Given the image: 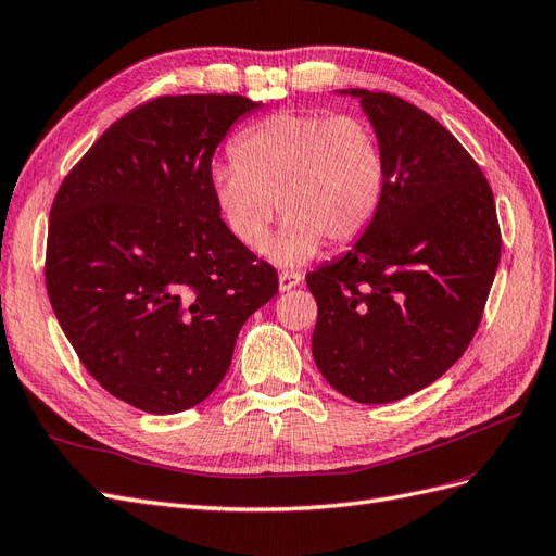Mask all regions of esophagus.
Returning a JSON list of instances; mask_svg holds the SVG:
<instances>
[{
  "mask_svg": "<svg viewBox=\"0 0 556 556\" xmlns=\"http://www.w3.org/2000/svg\"><path fill=\"white\" fill-rule=\"evenodd\" d=\"M304 280V276L301 274H292V271H282L278 276V285H280V292H290L292 288H296V285Z\"/></svg>",
  "mask_w": 556,
  "mask_h": 556,
  "instance_id": "obj_1",
  "label": "esophagus"
}]
</instances>
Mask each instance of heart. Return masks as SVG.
Returning <instances> with one entry per match:
<instances>
[{
    "label": "heart",
    "instance_id": "heart-1",
    "mask_svg": "<svg viewBox=\"0 0 556 556\" xmlns=\"http://www.w3.org/2000/svg\"><path fill=\"white\" fill-rule=\"evenodd\" d=\"M231 157L208 176L217 213L233 239L260 252L280 206L288 223L271 257L282 266L308 262L325 241H357L382 206L384 150L362 115L274 113L233 141Z\"/></svg>",
    "mask_w": 556,
    "mask_h": 556
}]
</instances>
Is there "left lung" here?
I'll list each match as a JSON object with an SVG mask.
<instances>
[{
    "label": "left lung",
    "instance_id": "8db88e82",
    "mask_svg": "<svg viewBox=\"0 0 556 556\" xmlns=\"http://www.w3.org/2000/svg\"><path fill=\"white\" fill-rule=\"evenodd\" d=\"M387 162L382 206L341 260L306 276L313 357L359 403H392L439 380L480 327L501 260L490 182L452 134L390 92L350 90Z\"/></svg>",
    "mask_w": 556,
    "mask_h": 556
}]
</instances>
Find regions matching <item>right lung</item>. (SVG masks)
<instances>
[{
	"label": "right lung",
	"mask_w": 556,
	"mask_h": 556,
	"mask_svg": "<svg viewBox=\"0 0 556 556\" xmlns=\"http://www.w3.org/2000/svg\"><path fill=\"white\" fill-rule=\"evenodd\" d=\"M260 102L157 97L115 121L50 208L46 290L88 374L129 406L172 415L204 401L276 268L231 237L211 160Z\"/></svg>",
	"instance_id": "obj_1"
}]
</instances>
